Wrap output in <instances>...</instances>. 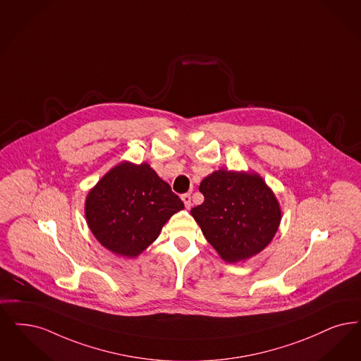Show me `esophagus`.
I'll use <instances>...</instances> for the list:
<instances>
[{"instance_id": "esophagus-1", "label": "esophagus", "mask_w": 361, "mask_h": 361, "mask_svg": "<svg viewBox=\"0 0 361 361\" xmlns=\"http://www.w3.org/2000/svg\"><path fill=\"white\" fill-rule=\"evenodd\" d=\"M181 200H183L184 204H185L187 209H189V208H190V205H192V202H190V195H189V193H184V195H181Z\"/></svg>"}]
</instances>
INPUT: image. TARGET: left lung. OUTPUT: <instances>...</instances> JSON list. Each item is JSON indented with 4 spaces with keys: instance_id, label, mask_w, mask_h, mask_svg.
Returning a JSON list of instances; mask_svg holds the SVG:
<instances>
[{
    "instance_id": "1",
    "label": "left lung",
    "mask_w": 361,
    "mask_h": 361,
    "mask_svg": "<svg viewBox=\"0 0 361 361\" xmlns=\"http://www.w3.org/2000/svg\"><path fill=\"white\" fill-rule=\"evenodd\" d=\"M204 202L190 209L205 239L235 263L260 252L281 223V208L259 174L220 169L200 184Z\"/></svg>"
}]
</instances>
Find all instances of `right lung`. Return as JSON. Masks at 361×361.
I'll return each mask as SVG.
<instances>
[{"mask_svg": "<svg viewBox=\"0 0 361 361\" xmlns=\"http://www.w3.org/2000/svg\"><path fill=\"white\" fill-rule=\"evenodd\" d=\"M184 202L149 164L121 162L104 174L86 199L87 224L103 247L135 258Z\"/></svg>", "mask_w": 361, "mask_h": 361, "instance_id": "right-lung-1", "label": "right lung"}]
</instances>
